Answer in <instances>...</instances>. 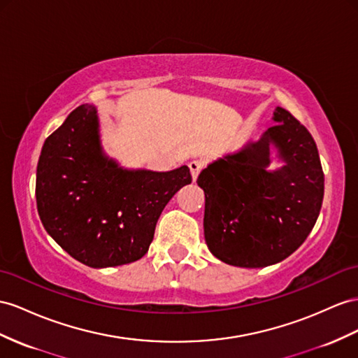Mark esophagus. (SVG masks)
<instances>
[{"mask_svg": "<svg viewBox=\"0 0 358 358\" xmlns=\"http://www.w3.org/2000/svg\"><path fill=\"white\" fill-rule=\"evenodd\" d=\"M203 166H204L203 162H199V160H194V162L189 163V169H190L192 180L196 181V178H198V176H199L201 169H203Z\"/></svg>", "mask_w": 358, "mask_h": 358, "instance_id": "1", "label": "esophagus"}]
</instances>
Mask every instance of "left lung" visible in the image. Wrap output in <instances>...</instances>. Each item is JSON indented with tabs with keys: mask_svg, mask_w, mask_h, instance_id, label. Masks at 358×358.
I'll return each mask as SVG.
<instances>
[{
	"mask_svg": "<svg viewBox=\"0 0 358 358\" xmlns=\"http://www.w3.org/2000/svg\"><path fill=\"white\" fill-rule=\"evenodd\" d=\"M277 122L257 142L210 163L196 180L204 190V237L216 259L264 268L304 243L324 199V172L307 128L277 107ZM283 166L269 171L270 148Z\"/></svg>",
	"mask_w": 358,
	"mask_h": 358,
	"instance_id": "8db88e82",
	"label": "left lung"
}]
</instances>
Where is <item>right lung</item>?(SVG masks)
<instances>
[{
	"label": "right lung",
	"mask_w": 358,
	"mask_h": 358,
	"mask_svg": "<svg viewBox=\"0 0 358 358\" xmlns=\"http://www.w3.org/2000/svg\"><path fill=\"white\" fill-rule=\"evenodd\" d=\"M192 182L187 166L124 169L99 139L96 107L81 104L45 141L36 203L45 230L90 268L121 266L148 252L169 199Z\"/></svg>",
	"instance_id": "add662e5"
}]
</instances>
